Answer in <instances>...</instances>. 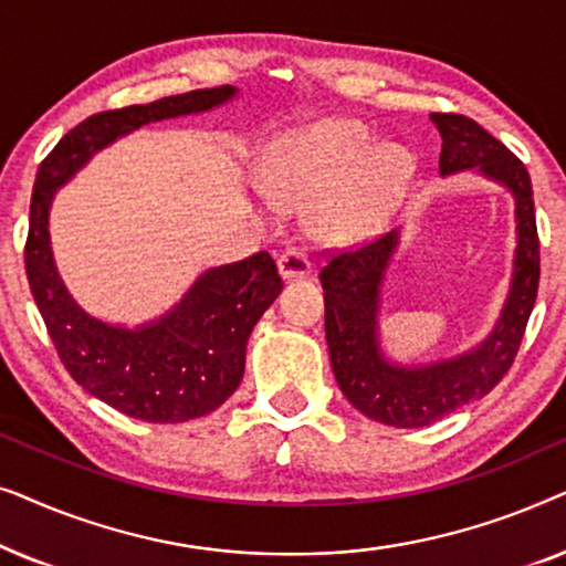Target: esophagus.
Returning <instances> with one entry per match:
<instances>
[{
	"instance_id": "esophagus-1",
	"label": "esophagus",
	"mask_w": 566,
	"mask_h": 566,
	"mask_svg": "<svg viewBox=\"0 0 566 566\" xmlns=\"http://www.w3.org/2000/svg\"><path fill=\"white\" fill-rule=\"evenodd\" d=\"M277 273H281L283 281H298V277H306L312 273V262H308L304 252L285 250L281 258H277Z\"/></svg>"
}]
</instances>
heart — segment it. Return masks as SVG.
Masks as SVG:
<instances>
[{
    "label": "heart",
    "instance_id": "1",
    "mask_svg": "<svg viewBox=\"0 0 566 566\" xmlns=\"http://www.w3.org/2000/svg\"><path fill=\"white\" fill-rule=\"evenodd\" d=\"M258 169L268 196L260 211L312 198L308 227L327 242H350L376 231L394 213L415 177V157L394 144H376L353 118H322L277 130L260 149Z\"/></svg>",
    "mask_w": 566,
    "mask_h": 566
}]
</instances>
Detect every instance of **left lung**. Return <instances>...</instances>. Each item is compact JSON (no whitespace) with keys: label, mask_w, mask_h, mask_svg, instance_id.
Segmentation results:
<instances>
[{"label":"left lung","mask_w":566,"mask_h":566,"mask_svg":"<svg viewBox=\"0 0 566 566\" xmlns=\"http://www.w3.org/2000/svg\"><path fill=\"white\" fill-rule=\"evenodd\" d=\"M443 146L440 175L471 172L497 182L515 203L513 277L502 312L482 343L451 358L397 363L381 347V289L399 247V229L322 268L324 332L345 399L391 428H424L490 394L513 366L538 291V234L528 169L467 115L430 113Z\"/></svg>","instance_id":"left-lung-1"}]
</instances>
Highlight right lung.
<instances>
[{
  "label": "right lung",
  "instance_id": "obj_1",
  "mask_svg": "<svg viewBox=\"0 0 566 566\" xmlns=\"http://www.w3.org/2000/svg\"><path fill=\"white\" fill-rule=\"evenodd\" d=\"M237 87L192 90L149 105L87 118L43 159L30 200L25 270L30 293L59 358L84 391L144 422H188L219 409L244 376L254 324L283 289L268 252L208 268L157 319L136 327L90 314L53 260L49 216L56 192L97 151L149 123L200 115L231 103Z\"/></svg>",
  "mask_w": 566,
  "mask_h": 566
}]
</instances>
